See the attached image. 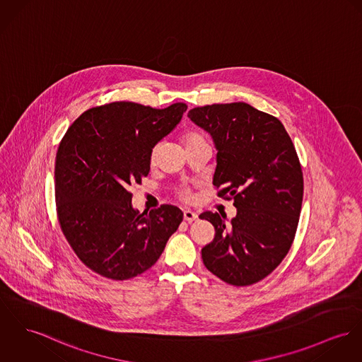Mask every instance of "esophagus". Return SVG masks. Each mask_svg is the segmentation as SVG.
Returning <instances> with one entry per match:
<instances>
[{
  "mask_svg": "<svg viewBox=\"0 0 362 362\" xmlns=\"http://www.w3.org/2000/svg\"><path fill=\"white\" fill-rule=\"evenodd\" d=\"M184 220L188 223H194L197 220V214L192 210H184Z\"/></svg>",
  "mask_w": 362,
  "mask_h": 362,
  "instance_id": "1",
  "label": "esophagus"
}]
</instances>
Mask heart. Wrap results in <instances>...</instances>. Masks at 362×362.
<instances>
[{
    "label": "heart",
    "instance_id": "obj_1",
    "mask_svg": "<svg viewBox=\"0 0 362 362\" xmlns=\"http://www.w3.org/2000/svg\"><path fill=\"white\" fill-rule=\"evenodd\" d=\"M202 139H204V138H203L200 134H197V132H189V134L185 135L184 144H191V142H197V141H202ZM156 156H158V146H155V148L152 149V152H151V162H152V163H155ZM178 195H180L181 199L188 200V199H189V191H188L187 188H184V189H181V191L178 192Z\"/></svg>",
    "mask_w": 362,
    "mask_h": 362
}]
</instances>
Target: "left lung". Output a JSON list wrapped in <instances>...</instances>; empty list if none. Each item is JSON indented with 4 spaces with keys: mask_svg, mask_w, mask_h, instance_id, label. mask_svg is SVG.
<instances>
[{
    "mask_svg": "<svg viewBox=\"0 0 362 362\" xmlns=\"http://www.w3.org/2000/svg\"><path fill=\"white\" fill-rule=\"evenodd\" d=\"M188 117L211 134L213 185L236 207L230 226L224 214L199 216L216 230L203 264L230 285H253L281 264L296 235L304 182L295 145L276 117L245 102L199 106Z\"/></svg>",
    "mask_w": 362,
    "mask_h": 362,
    "instance_id": "8db88e82",
    "label": "left lung"
}]
</instances>
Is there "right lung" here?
<instances>
[{
    "label": "right lung",
    "mask_w": 362,
    "mask_h": 362,
    "mask_svg": "<svg viewBox=\"0 0 362 362\" xmlns=\"http://www.w3.org/2000/svg\"><path fill=\"white\" fill-rule=\"evenodd\" d=\"M187 107L105 103L86 110L64 135L55 159L58 221L80 262L100 276L126 281L145 272L181 224L184 214L173 204L139 214L129 188L149 174L152 148Z\"/></svg>",
    "instance_id": "1"
}]
</instances>
